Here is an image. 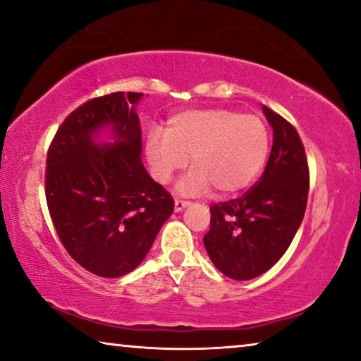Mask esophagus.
I'll list each match as a JSON object with an SVG mask.
<instances>
[{
    "label": "esophagus",
    "instance_id": "1",
    "mask_svg": "<svg viewBox=\"0 0 361 361\" xmlns=\"http://www.w3.org/2000/svg\"><path fill=\"white\" fill-rule=\"evenodd\" d=\"M187 204H188L187 200L176 198V202H174V209H176V212H182V209H184V208L187 207Z\"/></svg>",
    "mask_w": 361,
    "mask_h": 361
}]
</instances>
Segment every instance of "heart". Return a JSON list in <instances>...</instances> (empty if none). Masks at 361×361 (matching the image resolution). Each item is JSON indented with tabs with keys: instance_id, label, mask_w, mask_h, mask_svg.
I'll return each instance as SVG.
<instances>
[{
	"instance_id": "1",
	"label": "heart",
	"mask_w": 361,
	"mask_h": 361,
	"mask_svg": "<svg viewBox=\"0 0 361 361\" xmlns=\"http://www.w3.org/2000/svg\"><path fill=\"white\" fill-rule=\"evenodd\" d=\"M269 153L268 127L259 116L234 109H187L168 121L166 130L148 134L145 154L152 174L168 184L187 166L192 171L179 188L226 195L242 190L258 176Z\"/></svg>"
}]
</instances>
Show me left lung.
I'll return each instance as SVG.
<instances>
[{"mask_svg":"<svg viewBox=\"0 0 361 361\" xmlns=\"http://www.w3.org/2000/svg\"><path fill=\"white\" fill-rule=\"evenodd\" d=\"M274 138L264 173L250 190L214 203L204 248L221 273L235 281L263 274L289 248L307 209L310 171L295 127L263 106Z\"/></svg>","mask_w":361,"mask_h":361,"instance_id":"1","label":"left lung"}]
</instances>
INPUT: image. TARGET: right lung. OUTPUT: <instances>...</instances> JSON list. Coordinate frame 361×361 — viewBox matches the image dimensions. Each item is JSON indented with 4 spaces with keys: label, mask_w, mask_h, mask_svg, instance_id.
<instances>
[{
    "label": "right lung",
    "mask_w": 361,
    "mask_h": 361,
    "mask_svg": "<svg viewBox=\"0 0 361 361\" xmlns=\"http://www.w3.org/2000/svg\"><path fill=\"white\" fill-rule=\"evenodd\" d=\"M143 93L114 92L75 108L47 154L48 212L66 250L90 273L121 277L147 257L174 200L142 164L135 104ZM109 125L113 146L92 137Z\"/></svg>",
    "instance_id": "obj_1"
}]
</instances>
